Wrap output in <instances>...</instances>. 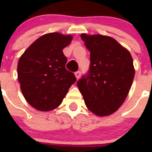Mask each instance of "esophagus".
I'll use <instances>...</instances> for the list:
<instances>
[{
    "mask_svg": "<svg viewBox=\"0 0 152 152\" xmlns=\"http://www.w3.org/2000/svg\"><path fill=\"white\" fill-rule=\"evenodd\" d=\"M75 77H77V79H78V78H80V75H81V73H80V71H77V72H75Z\"/></svg>",
    "mask_w": 152,
    "mask_h": 152,
    "instance_id": "esophagus-1",
    "label": "esophagus"
}]
</instances>
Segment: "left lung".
Listing matches in <instances>:
<instances>
[{"instance_id":"1","label":"left lung","mask_w":152,"mask_h":152,"mask_svg":"<svg viewBox=\"0 0 152 152\" xmlns=\"http://www.w3.org/2000/svg\"><path fill=\"white\" fill-rule=\"evenodd\" d=\"M90 51L89 71L77 82L90 111L105 116L116 112L126 100L135 76L130 52L112 37L81 34Z\"/></svg>"}]
</instances>
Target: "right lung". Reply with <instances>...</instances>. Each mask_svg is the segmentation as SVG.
Instances as JSON below:
<instances>
[{
    "label": "right lung",
    "mask_w": 152,
    "mask_h": 152,
    "mask_svg": "<svg viewBox=\"0 0 152 152\" xmlns=\"http://www.w3.org/2000/svg\"><path fill=\"white\" fill-rule=\"evenodd\" d=\"M72 40L71 35L51 33L40 36L21 56L17 65L18 80L29 105L49 111L60 105L70 87L76 81L65 68L63 49Z\"/></svg>",
    "instance_id": "obj_1"
}]
</instances>
